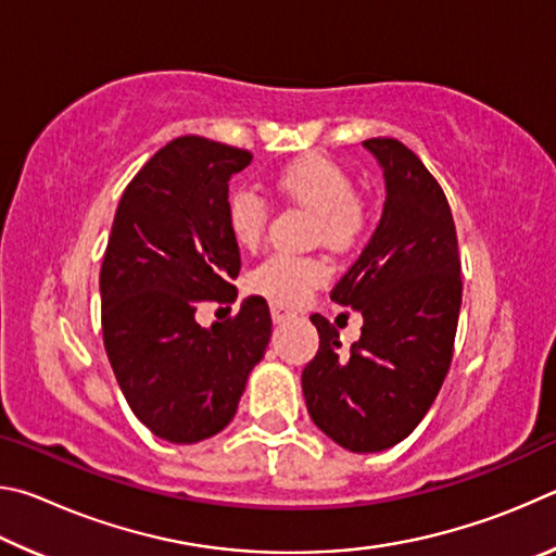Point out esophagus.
Returning a JSON list of instances; mask_svg holds the SVG:
<instances>
[{
  "instance_id": "34e87169",
  "label": "esophagus",
  "mask_w": 556,
  "mask_h": 556,
  "mask_svg": "<svg viewBox=\"0 0 556 556\" xmlns=\"http://www.w3.org/2000/svg\"><path fill=\"white\" fill-rule=\"evenodd\" d=\"M296 314L291 312V308H287V306H281V304H271V321L275 324H285V321H289V318H294Z\"/></svg>"
}]
</instances>
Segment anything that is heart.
<instances>
[{
    "label": "heart",
    "instance_id": "obj_1",
    "mask_svg": "<svg viewBox=\"0 0 556 556\" xmlns=\"http://www.w3.org/2000/svg\"><path fill=\"white\" fill-rule=\"evenodd\" d=\"M275 188L281 199L314 213V240L336 252L353 250L365 238L370 225V211L355 193L353 176L331 159L306 154L281 166L275 176ZM230 238L240 248H255L267 223V205L255 191L238 188L230 193L225 208ZM331 267L324 257L308 255H269L250 269L248 289L275 304L299 306L324 285Z\"/></svg>",
    "mask_w": 556,
    "mask_h": 556
}]
</instances>
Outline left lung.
<instances>
[{"instance_id":"8db88e82","label":"left lung","mask_w":556,"mask_h":556,"mask_svg":"<svg viewBox=\"0 0 556 556\" xmlns=\"http://www.w3.org/2000/svg\"><path fill=\"white\" fill-rule=\"evenodd\" d=\"M384 174L370 242L331 299L363 314L361 341L341 351L314 314L318 353L301 372L314 425L355 454L384 451L425 419L444 382L460 312V260L448 201L429 168L392 137L365 139Z\"/></svg>"}]
</instances>
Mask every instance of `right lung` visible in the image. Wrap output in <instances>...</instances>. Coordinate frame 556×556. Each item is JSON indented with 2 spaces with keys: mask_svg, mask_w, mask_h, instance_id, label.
<instances>
[{
  "mask_svg": "<svg viewBox=\"0 0 556 556\" xmlns=\"http://www.w3.org/2000/svg\"><path fill=\"white\" fill-rule=\"evenodd\" d=\"M248 149L178 137L149 159L122 193L100 269L102 341L135 417L159 439L195 444L230 425L271 336L269 306L203 328V301L238 296L240 248L225 208Z\"/></svg>",
  "mask_w": 556,
  "mask_h": 556,
  "instance_id": "obj_1",
  "label": "right lung"
}]
</instances>
